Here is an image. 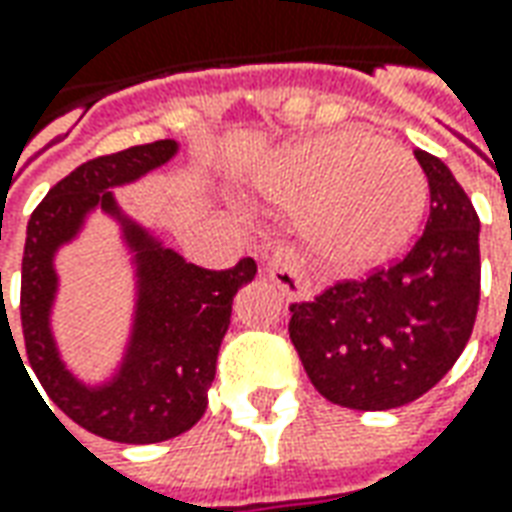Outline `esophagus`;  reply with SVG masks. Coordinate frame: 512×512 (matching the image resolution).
<instances>
[{"label":"esophagus","instance_id":"34e87169","mask_svg":"<svg viewBox=\"0 0 512 512\" xmlns=\"http://www.w3.org/2000/svg\"><path fill=\"white\" fill-rule=\"evenodd\" d=\"M268 277L271 282L280 288L288 299L293 302H299V299H307L310 296V282L305 280V274H302V268L293 263L291 255H285V252H277V255L268 260Z\"/></svg>","mask_w":512,"mask_h":512}]
</instances>
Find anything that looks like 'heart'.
<instances>
[{"label": "heart", "instance_id": "obj_1", "mask_svg": "<svg viewBox=\"0 0 512 512\" xmlns=\"http://www.w3.org/2000/svg\"><path fill=\"white\" fill-rule=\"evenodd\" d=\"M257 196L296 207V235L321 266L357 274L385 266L421 227L430 188L405 149L363 130L280 146L257 174Z\"/></svg>", "mask_w": 512, "mask_h": 512}]
</instances>
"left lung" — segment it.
Here are the masks:
<instances>
[{
    "instance_id": "1",
    "label": "left lung",
    "mask_w": 512,
    "mask_h": 512,
    "mask_svg": "<svg viewBox=\"0 0 512 512\" xmlns=\"http://www.w3.org/2000/svg\"><path fill=\"white\" fill-rule=\"evenodd\" d=\"M427 230L405 260L360 282H338L291 305V341L307 377L332 405L393 410L443 380L466 349L480 305V219L430 152Z\"/></svg>"
}]
</instances>
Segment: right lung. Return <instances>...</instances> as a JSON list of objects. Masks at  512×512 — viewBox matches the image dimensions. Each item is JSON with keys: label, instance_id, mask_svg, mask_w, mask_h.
Here are the masks:
<instances>
[{"label": "right lung", "instance_id": "add662e5", "mask_svg": "<svg viewBox=\"0 0 512 512\" xmlns=\"http://www.w3.org/2000/svg\"><path fill=\"white\" fill-rule=\"evenodd\" d=\"M177 152L180 141L166 138L88 160L57 182L27 224L21 330L30 366L71 421L107 441H169L205 416L232 299L257 274L252 257L230 271L194 266L121 207L119 188L163 169ZM96 212L117 224L133 305L120 360L99 381H85L65 363L56 341V255L79 240Z\"/></svg>", "mask_w": 512, "mask_h": 512}]
</instances>
